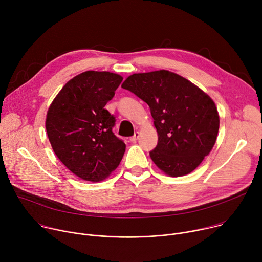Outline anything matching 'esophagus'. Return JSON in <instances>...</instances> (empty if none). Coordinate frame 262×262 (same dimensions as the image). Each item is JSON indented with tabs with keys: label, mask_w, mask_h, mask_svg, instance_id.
Instances as JSON below:
<instances>
[{
	"label": "esophagus",
	"mask_w": 262,
	"mask_h": 262,
	"mask_svg": "<svg viewBox=\"0 0 262 262\" xmlns=\"http://www.w3.org/2000/svg\"><path fill=\"white\" fill-rule=\"evenodd\" d=\"M139 137H140V133H139V132H136V133H135V135H134L129 140H130V142L136 143V142H137V140L139 139Z\"/></svg>",
	"instance_id": "esophagus-1"
}]
</instances>
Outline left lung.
I'll return each mask as SVG.
<instances>
[{"instance_id": "left-lung-1", "label": "left lung", "mask_w": 262, "mask_h": 262, "mask_svg": "<svg viewBox=\"0 0 262 262\" xmlns=\"http://www.w3.org/2000/svg\"><path fill=\"white\" fill-rule=\"evenodd\" d=\"M150 107L159 135L150 152L157 167L171 177L193 172L209 155L220 126L212 98L169 70L134 73L121 85Z\"/></svg>"}]
</instances>
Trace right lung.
<instances>
[{
	"instance_id": "right-lung-1",
	"label": "right lung",
	"mask_w": 262,
	"mask_h": 262,
	"mask_svg": "<svg viewBox=\"0 0 262 262\" xmlns=\"http://www.w3.org/2000/svg\"><path fill=\"white\" fill-rule=\"evenodd\" d=\"M123 78L88 70L69 80L46 118L52 148L63 165L83 180L98 182L120 164L125 144L112 132L115 118L104 108Z\"/></svg>"
}]
</instances>
